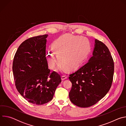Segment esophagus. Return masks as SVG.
Returning a JSON list of instances; mask_svg holds the SVG:
<instances>
[{
	"instance_id": "34e87169",
	"label": "esophagus",
	"mask_w": 126,
	"mask_h": 126,
	"mask_svg": "<svg viewBox=\"0 0 126 126\" xmlns=\"http://www.w3.org/2000/svg\"><path fill=\"white\" fill-rule=\"evenodd\" d=\"M67 78V76L66 75H62L61 76V79H62V80H65Z\"/></svg>"
}]
</instances>
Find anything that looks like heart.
Instances as JSON below:
<instances>
[{
    "label": "heart",
    "mask_w": 126,
    "mask_h": 126,
    "mask_svg": "<svg viewBox=\"0 0 126 126\" xmlns=\"http://www.w3.org/2000/svg\"><path fill=\"white\" fill-rule=\"evenodd\" d=\"M52 47L62 64L60 69L64 70L67 67L69 70H73L80 66L87 58L91 49V43L87 38L71 35L59 38L54 42ZM47 60L51 69L58 63L57 57L52 50L50 51Z\"/></svg>",
    "instance_id": "b5f03b06"
}]
</instances>
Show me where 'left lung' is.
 <instances>
[{
	"mask_svg": "<svg viewBox=\"0 0 126 126\" xmlns=\"http://www.w3.org/2000/svg\"><path fill=\"white\" fill-rule=\"evenodd\" d=\"M114 71V63L108 48L96 39L93 56L69 75L72 88L69 96L71 102L82 108L96 104L110 90Z\"/></svg>",
	"mask_w": 126,
	"mask_h": 126,
	"instance_id": "8db88e82",
	"label": "left lung"
}]
</instances>
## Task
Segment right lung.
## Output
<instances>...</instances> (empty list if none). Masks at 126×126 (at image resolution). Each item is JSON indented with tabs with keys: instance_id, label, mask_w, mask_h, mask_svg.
Returning a JSON list of instances; mask_svg holds the SVG:
<instances>
[{
	"instance_id": "1",
	"label": "right lung",
	"mask_w": 126,
	"mask_h": 126,
	"mask_svg": "<svg viewBox=\"0 0 126 126\" xmlns=\"http://www.w3.org/2000/svg\"><path fill=\"white\" fill-rule=\"evenodd\" d=\"M48 35L23 42L14 57L12 70L17 91L29 102L37 105L50 101L61 82L60 75L51 73L46 58Z\"/></svg>"
}]
</instances>
